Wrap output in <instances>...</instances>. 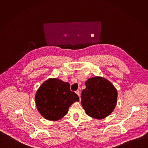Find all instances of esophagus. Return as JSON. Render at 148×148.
<instances>
[{"instance_id":"obj_1","label":"esophagus","mask_w":148,"mask_h":148,"mask_svg":"<svg viewBox=\"0 0 148 148\" xmlns=\"http://www.w3.org/2000/svg\"><path fill=\"white\" fill-rule=\"evenodd\" d=\"M75 93L78 95V96L80 97V91H79V90H77L76 92H75Z\"/></svg>"}]
</instances>
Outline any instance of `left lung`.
<instances>
[{"label": "left lung", "instance_id": "8db88e82", "mask_svg": "<svg viewBox=\"0 0 148 148\" xmlns=\"http://www.w3.org/2000/svg\"><path fill=\"white\" fill-rule=\"evenodd\" d=\"M85 84L81 103L86 114L98 120L110 114L117 100V91L114 86L101 76L90 77Z\"/></svg>", "mask_w": 148, "mask_h": 148}]
</instances>
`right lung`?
<instances>
[{
  "label": "right lung",
  "mask_w": 148,
  "mask_h": 148,
  "mask_svg": "<svg viewBox=\"0 0 148 148\" xmlns=\"http://www.w3.org/2000/svg\"><path fill=\"white\" fill-rule=\"evenodd\" d=\"M79 101L78 96L70 90L69 83L58 78H49L43 82L35 95L38 112L44 119L53 121L63 118L69 106Z\"/></svg>",
  "instance_id": "right-lung-1"
}]
</instances>
